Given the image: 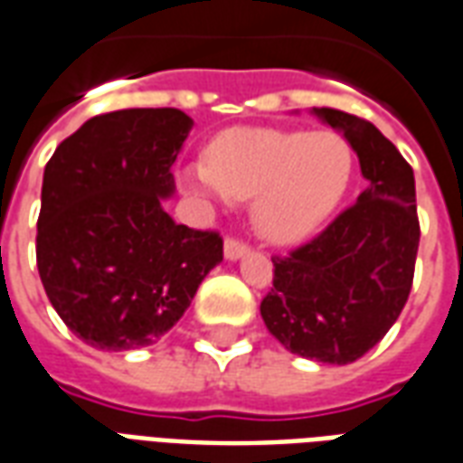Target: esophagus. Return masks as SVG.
Masks as SVG:
<instances>
[{
    "mask_svg": "<svg viewBox=\"0 0 463 463\" xmlns=\"http://www.w3.org/2000/svg\"><path fill=\"white\" fill-rule=\"evenodd\" d=\"M222 252H225V260L235 262V260H241L248 255V245L241 241H235V238H228V241H225V245H222Z\"/></svg>",
    "mask_w": 463,
    "mask_h": 463,
    "instance_id": "1",
    "label": "esophagus"
}]
</instances>
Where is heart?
<instances>
[{"mask_svg": "<svg viewBox=\"0 0 463 463\" xmlns=\"http://www.w3.org/2000/svg\"><path fill=\"white\" fill-rule=\"evenodd\" d=\"M354 171V146L338 132L241 127L215 137L205 164L181 171V186L208 201L252 198L260 235L299 245L334 215Z\"/></svg>", "mask_w": 463, "mask_h": 463, "instance_id": "heart-1", "label": "heart"}]
</instances>
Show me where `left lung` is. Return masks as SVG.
Wrapping results in <instances>:
<instances>
[{
  "instance_id": "obj_1",
  "label": "left lung",
  "mask_w": 463,
  "mask_h": 463,
  "mask_svg": "<svg viewBox=\"0 0 463 463\" xmlns=\"http://www.w3.org/2000/svg\"><path fill=\"white\" fill-rule=\"evenodd\" d=\"M351 142L368 181L314 241L272 258V289L260 304L279 344L318 363L358 361L385 336L412 289L420 248L412 166L368 119L311 109Z\"/></svg>"
}]
</instances>
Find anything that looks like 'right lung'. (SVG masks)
I'll list each match as a JSON object with an SVG mask.
<instances>
[{"label": "right lung", "instance_id": "1", "mask_svg": "<svg viewBox=\"0 0 463 463\" xmlns=\"http://www.w3.org/2000/svg\"><path fill=\"white\" fill-rule=\"evenodd\" d=\"M191 127L176 108L118 109L88 119L46 164L41 282L63 324L98 351L156 344L222 260L218 232L164 211Z\"/></svg>", "mask_w": 463, "mask_h": 463}]
</instances>
